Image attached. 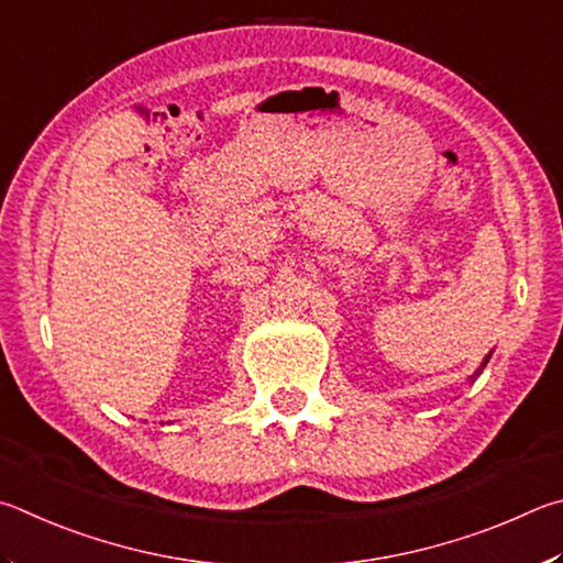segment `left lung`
<instances>
[{
    "label": "left lung",
    "instance_id": "obj_1",
    "mask_svg": "<svg viewBox=\"0 0 563 563\" xmlns=\"http://www.w3.org/2000/svg\"><path fill=\"white\" fill-rule=\"evenodd\" d=\"M487 361H489V356H487V358H485V361H482V366H479V371H477V373H475V376H479V373H482V368H485V366H487ZM475 376H472V378H475Z\"/></svg>",
    "mask_w": 563,
    "mask_h": 563
}]
</instances>
